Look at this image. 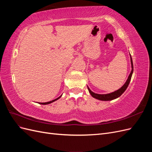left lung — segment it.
I'll return each instance as SVG.
<instances>
[{
	"label": "left lung",
	"mask_w": 152,
	"mask_h": 152,
	"mask_svg": "<svg viewBox=\"0 0 152 152\" xmlns=\"http://www.w3.org/2000/svg\"><path fill=\"white\" fill-rule=\"evenodd\" d=\"M130 58H131L132 70H131V72L130 73L129 75V77H128L127 80L126 82V83L122 86V87H121L119 89L113 92V93H109V94H96V93H93V92L89 88V87L87 86V88H88L89 93L91 94V95L92 96H93V98L97 99H99V100H102V101H110V100H113V99H116L118 97H120V96L124 93V91L126 90L129 84V83H130L131 77H132V73H133V63H132V58H131V54H130Z\"/></svg>",
	"instance_id": "obj_1"
}]
</instances>
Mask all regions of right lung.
Returning <instances> with one entry per match:
<instances>
[{
    "label": "right lung",
    "mask_w": 152,
    "mask_h": 152,
    "mask_svg": "<svg viewBox=\"0 0 152 152\" xmlns=\"http://www.w3.org/2000/svg\"><path fill=\"white\" fill-rule=\"evenodd\" d=\"M61 96H62V95H61L60 96H59V97H58V98H56V99H53V100H52V101H50V102H45V103H40L39 104H50V103H53V102H55V101H56V100H58V99L60 98L61 97Z\"/></svg>",
    "instance_id": "1"
}]
</instances>
